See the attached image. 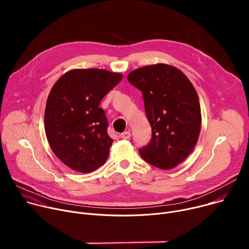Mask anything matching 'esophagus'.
I'll return each mask as SVG.
<instances>
[{"label": "esophagus", "instance_id": "1", "mask_svg": "<svg viewBox=\"0 0 249 249\" xmlns=\"http://www.w3.org/2000/svg\"><path fill=\"white\" fill-rule=\"evenodd\" d=\"M120 137H121L122 139H129V138L131 137V133H130V131H125V132H123V133L120 135Z\"/></svg>", "mask_w": 249, "mask_h": 249}]
</instances>
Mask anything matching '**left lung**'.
Instances as JSON below:
<instances>
[{"mask_svg": "<svg viewBox=\"0 0 249 249\" xmlns=\"http://www.w3.org/2000/svg\"><path fill=\"white\" fill-rule=\"evenodd\" d=\"M127 79L143 93L153 132L141 157L160 169L177 166L193 151L201 130L195 88L180 70L162 63L136 69Z\"/></svg>", "mask_w": 249, "mask_h": 249, "instance_id": "left-lung-1", "label": "left lung"}]
</instances>
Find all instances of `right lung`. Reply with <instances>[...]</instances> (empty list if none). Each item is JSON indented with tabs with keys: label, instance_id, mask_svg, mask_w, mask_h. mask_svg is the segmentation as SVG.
I'll use <instances>...</instances> for the list:
<instances>
[{
	"label": "right lung",
	"instance_id": "right-lung-1",
	"mask_svg": "<svg viewBox=\"0 0 249 249\" xmlns=\"http://www.w3.org/2000/svg\"><path fill=\"white\" fill-rule=\"evenodd\" d=\"M123 78L103 69H74L52 87L44 124L56 157L76 171L88 173L103 165L113 140L101 99Z\"/></svg>",
	"mask_w": 249,
	"mask_h": 249
}]
</instances>
